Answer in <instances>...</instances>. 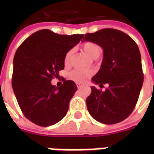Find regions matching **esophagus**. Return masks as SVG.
Wrapping results in <instances>:
<instances>
[{
  "label": "esophagus",
  "instance_id": "obj_1",
  "mask_svg": "<svg viewBox=\"0 0 154 154\" xmlns=\"http://www.w3.org/2000/svg\"><path fill=\"white\" fill-rule=\"evenodd\" d=\"M77 89H81L82 87V85L80 84V83H77Z\"/></svg>",
  "mask_w": 154,
  "mask_h": 154
}]
</instances>
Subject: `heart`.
Wrapping results in <instances>:
<instances>
[{
	"mask_svg": "<svg viewBox=\"0 0 154 154\" xmlns=\"http://www.w3.org/2000/svg\"><path fill=\"white\" fill-rule=\"evenodd\" d=\"M82 50L84 53L86 54L88 57L93 59H96L100 56L101 53V47L99 46L98 45L91 42H84L83 44L81 45ZM72 54H73V50L70 49L69 51L66 53L65 57V65L66 66L70 65L71 62V59H72ZM93 74V71L89 69H75L71 72L70 73V78L76 82H84L85 80Z\"/></svg>",
	"mask_w": 154,
	"mask_h": 154,
	"instance_id": "heart-1",
	"label": "heart"
}]
</instances>
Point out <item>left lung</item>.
Listing matches in <instances>:
<instances>
[{
    "mask_svg": "<svg viewBox=\"0 0 154 154\" xmlns=\"http://www.w3.org/2000/svg\"><path fill=\"white\" fill-rule=\"evenodd\" d=\"M83 40L102 48V63L92 82L100 86L109 85L105 91L91 86L86 99L88 111L103 124L122 122L134 109L143 85L138 46L129 35L113 29L87 33Z\"/></svg>",
    "mask_w": 154,
    "mask_h": 154,
    "instance_id": "obj_1",
    "label": "left lung"
}]
</instances>
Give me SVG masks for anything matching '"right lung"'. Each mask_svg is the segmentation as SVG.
<instances>
[{
    "instance_id": "obj_1",
    "label": "right lung",
    "mask_w": 154,
    "mask_h": 154,
    "mask_svg": "<svg viewBox=\"0 0 154 154\" xmlns=\"http://www.w3.org/2000/svg\"><path fill=\"white\" fill-rule=\"evenodd\" d=\"M83 37L42 29L28 37L16 52L12 85L23 114L32 123L49 126L67 113L77 85L72 81H65L56 87L51 81L64 69L66 53Z\"/></svg>"
}]
</instances>
